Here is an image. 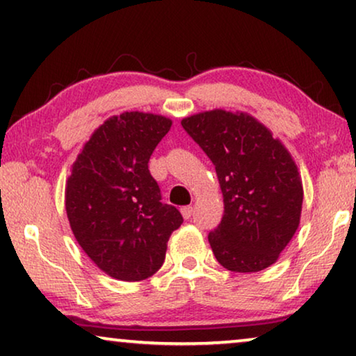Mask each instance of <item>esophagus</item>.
Instances as JSON below:
<instances>
[{
	"label": "esophagus",
	"mask_w": 356,
	"mask_h": 356,
	"mask_svg": "<svg viewBox=\"0 0 356 356\" xmlns=\"http://www.w3.org/2000/svg\"><path fill=\"white\" fill-rule=\"evenodd\" d=\"M180 213H182L184 219H190V216H192V213H193V208L192 207H182V208H180Z\"/></svg>",
	"instance_id": "esophagus-1"
}]
</instances>
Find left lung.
Here are the masks:
<instances>
[{
    "mask_svg": "<svg viewBox=\"0 0 356 356\" xmlns=\"http://www.w3.org/2000/svg\"><path fill=\"white\" fill-rule=\"evenodd\" d=\"M182 127L216 168L221 224L208 235L221 266L258 273L277 261L297 232L303 187L297 164L271 130L247 113L213 109Z\"/></svg>",
    "mask_w": 356,
    "mask_h": 356,
    "instance_id": "8db88e82",
    "label": "left lung"
}]
</instances>
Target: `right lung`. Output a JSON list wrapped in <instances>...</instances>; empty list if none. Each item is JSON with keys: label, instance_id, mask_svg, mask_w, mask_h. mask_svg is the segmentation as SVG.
<instances>
[{"label": "right lung", "instance_id": "1", "mask_svg": "<svg viewBox=\"0 0 356 356\" xmlns=\"http://www.w3.org/2000/svg\"><path fill=\"white\" fill-rule=\"evenodd\" d=\"M171 119L130 111L99 126L72 164L66 211L74 237L88 258L119 280L153 276L166 258L168 240L184 222L161 202L148 161L169 132Z\"/></svg>", "mask_w": 356, "mask_h": 356}]
</instances>
